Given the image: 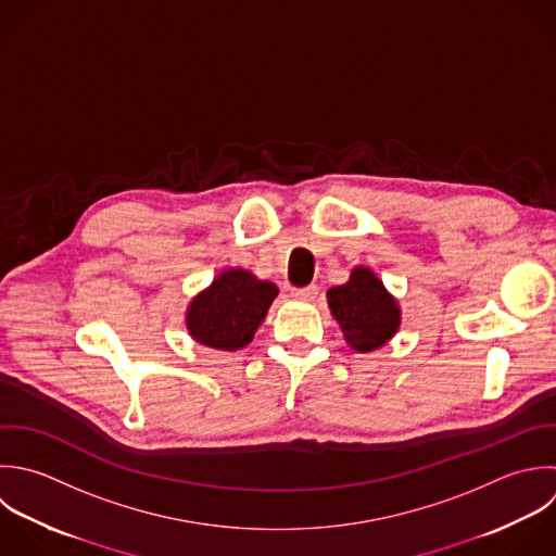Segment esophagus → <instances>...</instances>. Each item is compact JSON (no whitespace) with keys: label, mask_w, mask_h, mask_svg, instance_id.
<instances>
[{"label":"esophagus","mask_w":556,"mask_h":556,"mask_svg":"<svg viewBox=\"0 0 556 556\" xmlns=\"http://www.w3.org/2000/svg\"><path fill=\"white\" fill-rule=\"evenodd\" d=\"M290 294L299 301H314L318 296V288L316 286H307V288H292Z\"/></svg>","instance_id":"esophagus-1"}]
</instances>
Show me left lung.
Instances as JSON below:
<instances>
[{
  "label": "left lung",
  "mask_w": 556,
  "mask_h": 556,
  "mask_svg": "<svg viewBox=\"0 0 556 556\" xmlns=\"http://www.w3.org/2000/svg\"><path fill=\"white\" fill-rule=\"evenodd\" d=\"M327 303L344 340L357 353L386 346L401 329L399 301L368 266H355L346 283L329 288Z\"/></svg>",
  "instance_id": "obj_1"
}]
</instances>
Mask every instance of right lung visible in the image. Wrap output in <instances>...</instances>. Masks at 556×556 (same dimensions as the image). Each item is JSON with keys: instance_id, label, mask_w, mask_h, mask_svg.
I'll use <instances>...</instances> for the list:
<instances>
[{"instance_id": "right-lung-1", "label": "right lung", "mask_w": 556, "mask_h": 556, "mask_svg": "<svg viewBox=\"0 0 556 556\" xmlns=\"http://www.w3.org/2000/svg\"><path fill=\"white\" fill-rule=\"evenodd\" d=\"M277 292L275 283L260 281L249 270H220L205 290L190 299L186 329L203 346L240 351L253 340Z\"/></svg>"}]
</instances>
